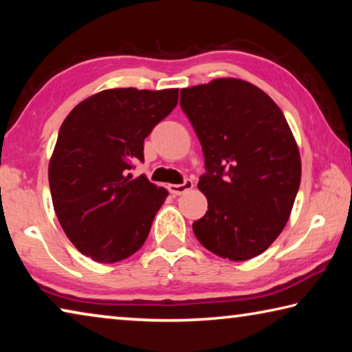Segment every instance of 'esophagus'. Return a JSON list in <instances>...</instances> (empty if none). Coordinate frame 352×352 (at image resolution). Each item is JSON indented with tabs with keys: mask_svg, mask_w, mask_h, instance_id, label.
Here are the masks:
<instances>
[{
	"mask_svg": "<svg viewBox=\"0 0 352 352\" xmlns=\"http://www.w3.org/2000/svg\"><path fill=\"white\" fill-rule=\"evenodd\" d=\"M192 188H194V183L190 180H186L182 184H168L169 192L174 194V195H180V194L188 192V190H190Z\"/></svg>",
	"mask_w": 352,
	"mask_h": 352,
	"instance_id": "34e87169",
	"label": "esophagus"
}]
</instances>
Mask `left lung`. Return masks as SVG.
<instances>
[{"label": "left lung", "mask_w": 352, "mask_h": 352, "mask_svg": "<svg viewBox=\"0 0 352 352\" xmlns=\"http://www.w3.org/2000/svg\"><path fill=\"white\" fill-rule=\"evenodd\" d=\"M180 105L205 155L197 186L208 211L192 223L195 237L230 261L264 253L287 223L301 182L300 151L281 109L234 77L183 88Z\"/></svg>", "instance_id": "1"}]
</instances>
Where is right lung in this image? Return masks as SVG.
<instances>
[{"label":"right lung","instance_id":"obj_1","mask_svg":"<svg viewBox=\"0 0 352 352\" xmlns=\"http://www.w3.org/2000/svg\"><path fill=\"white\" fill-rule=\"evenodd\" d=\"M177 102L178 88H111L65 118L47 177L58 222L82 254L111 264L146 242L169 192L127 170L144 162L146 136Z\"/></svg>","mask_w":352,"mask_h":352}]
</instances>
